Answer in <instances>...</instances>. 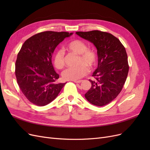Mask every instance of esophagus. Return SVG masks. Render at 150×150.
I'll list each match as a JSON object with an SVG mask.
<instances>
[{"label":"esophagus","mask_w":150,"mask_h":150,"mask_svg":"<svg viewBox=\"0 0 150 150\" xmlns=\"http://www.w3.org/2000/svg\"><path fill=\"white\" fill-rule=\"evenodd\" d=\"M73 81L75 83H81L83 82V81H81V80H80V81Z\"/></svg>","instance_id":"obj_1"}]
</instances>
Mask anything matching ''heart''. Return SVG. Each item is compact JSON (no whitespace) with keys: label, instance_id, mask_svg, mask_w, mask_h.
<instances>
[{"label":"heart","instance_id":"heart-1","mask_svg":"<svg viewBox=\"0 0 150 150\" xmlns=\"http://www.w3.org/2000/svg\"><path fill=\"white\" fill-rule=\"evenodd\" d=\"M67 51L79 54L78 66L66 69L62 72L63 78L66 80L78 81L88 73L89 69H93L97 64V55L93 50L87 48L86 44L79 39H74L68 42L65 47ZM53 64L57 69H61L65 66L64 53L61 50L54 52L52 57Z\"/></svg>","mask_w":150,"mask_h":150}]
</instances>
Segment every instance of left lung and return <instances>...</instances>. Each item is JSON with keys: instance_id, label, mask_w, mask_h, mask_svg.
<instances>
[{"instance_id": "obj_1", "label": "left lung", "mask_w": 150, "mask_h": 150, "mask_svg": "<svg viewBox=\"0 0 150 150\" xmlns=\"http://www.w3.org/2000/svg\"><path fill=\"white\" fill-rule=\"evenodd\" d=\"M76 34L93 43L97 49L98 67L93 74L95 80L89 79L91 88L85 98L95 106L106 105L120 93L128 76L126 49L118 39L106 32L95 30Z\"/></svg>"}]
</instances>
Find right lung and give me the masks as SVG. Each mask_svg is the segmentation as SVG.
I'll return each mask as SVG.
<instances>
[{
	"instance_id": "obj_1",
	"label": "right lung",
	"mask_w": 150,
	"mask_h": 150,
	"mask_svg": "<svg viewBox=\"0 0 150 150\" xmlns=\"http://www.w3.org/2000/svg\"><path fill=\"white\" fill-rule=\"evenodd\" d=\"M72 33L45 31L27 39L17 54L15 74L22 93L35 105L52 101L66 83H59L58 74L52 64L57 45Z\"/></svg>"
}]
</instances>
